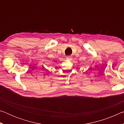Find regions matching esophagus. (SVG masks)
<instances>
[{"instance_id": "esophagus-1", "label": "esophagus", "mask_w": 124, "mask_h": 124, "mask_svg": "<svg viewBox=\"0 0 124 124\" xmlns=\"http://www.w3.org/2000/svg\"><path fill=\"white\" fill-rule=\"evenodd\" d=\"M67 60H71L72 59V57L71 56H67Z\"/></svg>"}]
</instances>
